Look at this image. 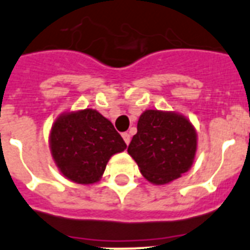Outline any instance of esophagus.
<instances>
[{
    "instance_id": "34e87169",
    "label": "esophagus",
    "mask_w": 250,
    "mask_h": 250,
    "mask_svg": "<svg viewBox=\"0 0 250 250\" xmlns=\"http://www.w3.org/2000/svg\"><path fill=\"white\" fill-rule=\"evenodd\" d=\"M122 137H123V140H125V144L129 145V142H131V135H129V133H127V132H125V133L122 135Z\"/></svg>"
}]
</instances>
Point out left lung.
I'll return each instance as SVG.
<instances>
[{
  "label": "left lung",
  "mask_w": 250,
  "mask_h": 250,
  "mask_svg": "<svg viewBox=\"0 0 250 250\" xmlns=\"http://www.w3.org/2000/svg\"><path fill=\"white\" fill-rule=\"evenodd\" d=\"M197 150L196 131L183 115L146 110L137 123V133L128 154L148 182L167 184L188 171Z\"/></svg>",
  "instance_id": "left-lung-1"
}]
</instances>
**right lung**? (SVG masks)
<instances>
[{"label":"right lung","instance_id":"add662e5","mask_svg":"<svg viewBox=\"0 0 250 250\" xmlns=\"http://www.w3.org/2000/svg\"><path fill=\"white\" fill-rule=\"evenodd\" d=\"M49 144L61 173L79 184L98 182L109 159L127 147L112 122L94 109L61 115L52 125Z\"/></svg>","mask_w":250,"mask_h":250}]
</instances>
